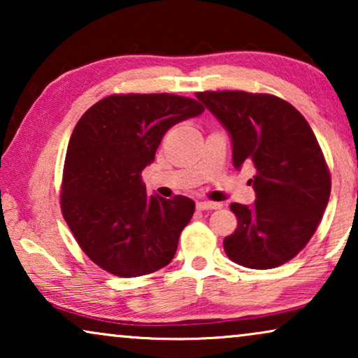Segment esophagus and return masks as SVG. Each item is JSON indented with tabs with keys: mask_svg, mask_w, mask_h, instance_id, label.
Instances as JSON below:
<instances>
[{
	"mask_svg": "<svg viewBox=\"0 0 358 358\" xmlns=\"http://www.w3.org/2000/svg\"><path fill=\"white\" fill-rule=\"evenodd\" d=\"M222 207V203H215V202H197V208L199 210H217Z\"/></svg>",
	"mask_w": 358,
	"mask_h": 358,
	"instance_id": "esophagus-1",
	"label": "esophagus"
}]
</instances>
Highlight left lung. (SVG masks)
Instances as JSON below:
<instances>
[{
    "mask_svg": "<svg viewBox=\"0 0 358 358\" xmlns=\"http://www.w3.org/2000/svg\"><path fill=\"white\" fill-rule=\"evenodd\" d=\"M231 138L236 169L252 166V205L231 203L236 231L224 252L249 268H273L306 246L331 194V176L315 134L292 104L244 91L197 92Z\"/></svg>",
    "mask_w": 358,
    "mask_h": 358,
    "instance_id": "obj_1",
    "label": "left lung"
}]
</instances>
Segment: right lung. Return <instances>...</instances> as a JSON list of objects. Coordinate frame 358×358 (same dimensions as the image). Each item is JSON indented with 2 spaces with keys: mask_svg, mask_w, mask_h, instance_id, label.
<instances>
[{
  "mask_svg": "<svg viewBox=\"0 0 358 358\" xmlns=\"http://www.w3.org/2000/svg\"><path fill=\"white\" fill-rule=\"evenodd\" d=\"M205 110L174 94H114L85 112L68 143L62 212L83 251L117 277H140L173 261L195 203L146 195L141 171L166 131Z\"/></svg>",
  "mask_w": 358,
  "mask_h": 358,
  "instance_id": "add662e5",
  "label": "right lung"
}]
</instances>
